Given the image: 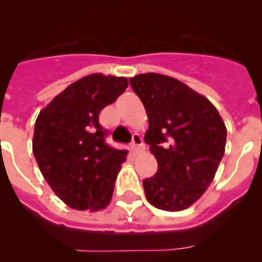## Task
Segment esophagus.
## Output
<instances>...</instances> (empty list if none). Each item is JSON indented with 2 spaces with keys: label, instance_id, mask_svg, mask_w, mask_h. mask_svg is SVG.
I'll use <instances>...</instances> for the list:
<instances>
[{
  "label": "esophagus",
  "instance_id": "obj_1",
  "mask_svg": "<svg viewBox=\"0 0 262 262\" xmlns=\"http://www.w3.org/2000/svg\"><path fill=\"white\" fill-rule=\"evenodd\" d=\"M144 143H143V139L139 134H134L133 139H132V148H133L134 152H138V150L143 149Z\"/></svg>",
  "mask_w": 262,
  "mask_h": 262
}]
</instances>
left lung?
Here are the masks:
<instances>
[{"instance_id":"8db88e82","label":"left lung","mask_w":262,"mask_h":262,"mask_svg":"<svg viewBox=\"0 0 262 262\" xmlns=\"http://www.w3.org/2000/svg\"><path fill=\"white\" fill-rule=\"evenodd\" d=\"M129 82L147 112L144 141L158 163L155 176L143 180L147 200L167 212L186 209L215 176L226 125L207 97L176 78L144 73Z\"/></svg>"}]
</instances>
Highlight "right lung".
<instances>
[{
  "mask_svg": "<svg viewBox=\"0 0 262 262\" xmlns=\"http://www.w3.org/2000/svg\"><path fill=\"white\" fill-rule=\"evenodd\" d=\"M128 87L125 77L89 75L54 97L36 118L33 152L60 200L77 210H100L112 200L128 150L105 142L100 112Z\"/></svg>",
  "mask_w": 262,
  "mask_h": 262,
  "instance_id": "obj_1",
  "label": "right lung"
}]
</instances>
